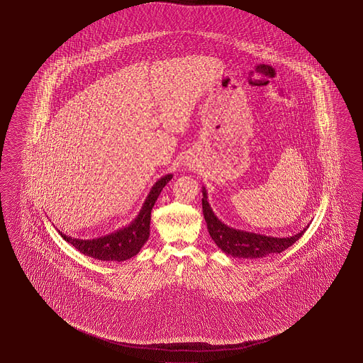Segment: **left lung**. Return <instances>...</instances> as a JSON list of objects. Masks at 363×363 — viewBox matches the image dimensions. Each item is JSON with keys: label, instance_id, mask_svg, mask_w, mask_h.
Wrapping results in <instances>:
<instances>
[{"label": "left lung", "instance_id": "left-lung-1", "mask_svg": "<svg viewBox=\"0 0 363 363\" xmlns=\"http://www.w3.org/2000/svg\"><path fill=\"white\" fill-rule=\"evenodd\" d=\"M202 210L208 233L218 248L233 257L261 258L271 253H281L289 248L291 244L296 243L308 228L306 226L303 230L299 231L296 235L286 238L266 237L262 234L238 230L225 225L216 218L211 206L207 202L205 188L202 189Z\"/></svg>", "mask_w": 363, "mask_h": 363}]
</instances>
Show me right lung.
Here are the masks:
<instances>
[{"instance_id":"1","label":"right lung","mask_w":363,"mask_h":363,"mask_svg":"<svg viewBox=\"0 0 363 363\" xmlns=\"http://www.w3.org/2000/svg\"><path fill=\"white\" fill-rule=\"evenodd\" d=\"M172 179V174H167L152 186L151 191L145 199L138 216L134 218L132 224L128 225L126 228L111 233L106 237L97 238L92 240L74 239V238L67 237L60 230L59 234L65 239L67 243L73 244V247L82 252L83 255L97 258L101 261L121 262V261L134 257L135 255H138L140 248L145 245V242L150 238L152 207L156 203L162 188Z\"/></svg>"}]
</instances>
